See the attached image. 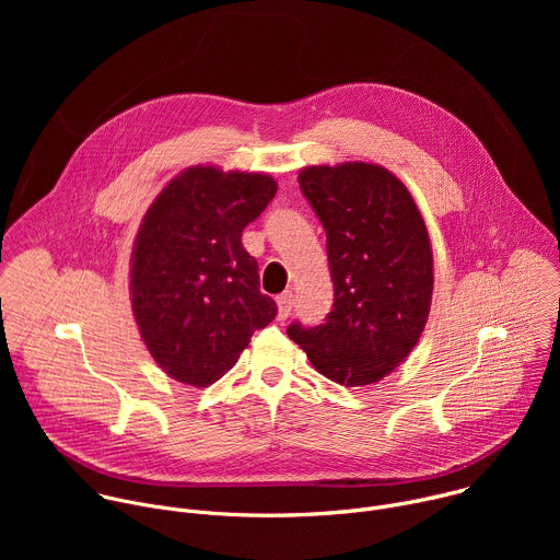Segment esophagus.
Returning a JSON list of instances; mask_svg holds the SVG:
<instances>
[{
  "mask_svg": "<svg viewBox=\"0 0 560 560\" xmlns=\"http://www.w3.org/2000/svg\"><path fill=\"white\" fill-rule=\"evenodd\" d=\"M277 305H279V314H277V318H279V322H285V318L292 314L294 294H292V292H283V294L277 299Z\"/></svg>",
  "mask_w": 560,
  "mask_h": 560,
  "instance_id": "1",
  "label": "esophagus"
}]
</instances>
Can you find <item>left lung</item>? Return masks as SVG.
I'll return each mask as SVG.
<instances>
[{"mask_svg": "<svg viewBox=\"0 0 560 560\" xmlns=\"http://www.w3.org/2000/svg\"><path fill=\"white\" fill-rule=\"evenodd\" d=\"M299 186L328 236L335 305L326 324L288 337L335 383L381 381L419 343L434 264L425 221L404 186L376 164L310 166Z\"/></svg>", "mask_w": 560, "mask_h": 560, "instance_id": "obj_1", "label": "left lung"}]
</instances>
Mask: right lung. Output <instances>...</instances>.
<instances>
[{"instance_id":"1","label":"right lung","mask_w":560,"mask_h":560,"mask_svg":"<svg viewBox=\"0 0 560 560\" xmlns=\"http://www.w3.org/2000/svg\"><path fill=\"white\" fill-rule=\"evenodd\" d=\"M275 195L270 175L195 166L148 208L130 257V299L148 352L175 381L212 385L277 316L242 246L244 228Z\"/></svg>"}]
</instances>
